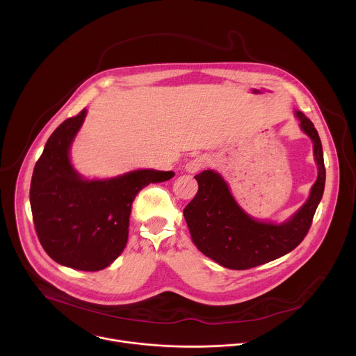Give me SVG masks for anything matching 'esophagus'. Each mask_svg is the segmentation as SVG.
<instances>
[{"label": "esophagus", "instance_id": "1", "mask_svg": "<svg viewBox=\"0 0 356 356\" xmlns=\"http://www.w3.org/2000/svg\"><path fill=\"white\" fill-rule=\"evenodd\" d=\"M209 165H210V158L206 156V155H200V156H195V158H193L191 161H188L187 165L184 166V169H186V172H188V173H197V172H200L201 169L207 168Z\"/></svg>", "mask_w": 356, "mask_h": 356}]
</instances>
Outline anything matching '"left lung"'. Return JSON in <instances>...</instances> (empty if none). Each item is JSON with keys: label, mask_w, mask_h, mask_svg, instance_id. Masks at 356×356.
Here are the masks:
<instances>
[{"label": "left lung", "mask_w": 356, "mask_h": 356, "mask_svg": "<svg viewBox=\"0 0 356 356\" xmlns=\"http://www.w3.org/2000/svg\"><path fill=\"white\" fill-rule=\"evenodd\" d=\"M296 117L314 143L318 177L309 200L286 222H264L248 216L220 173L204 170L194 176L198 191L183 214L198 250L224 268L245 270L275 261L298 246L312 227L325 186L323 146L314 124L301 111H296Z\"/></svg>", "instance_id": "1"}]
</instances>
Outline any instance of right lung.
<instances>
[{"mask_svg": "<svg viewBox=\"0 0 356 356\" xmlns=\"http://www.w3.org/2000/svg\"><path fill=\"white\" fill-rule=\"evenodd\" d=\"M86 108L49 136L31 180V209L44 252L55 262L86 272L110 266L128 242L132 201L150 183L173 172L134 170L106 180H86L72 166L69 150Z\"/></svg>", "mask_w": 356, "mask_h": 356, "instance_id": "obj_1", "label": "right lung"}]
</instances>
